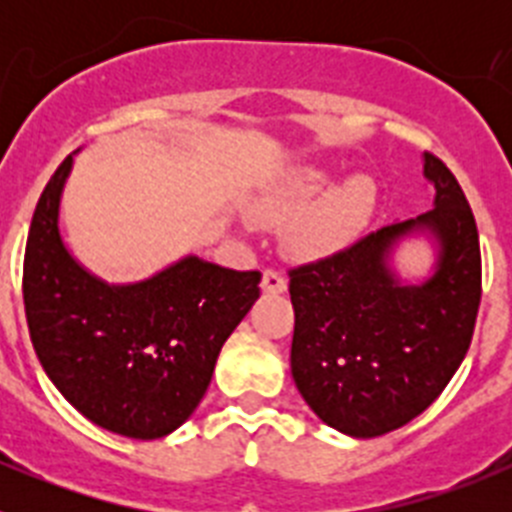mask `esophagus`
Returning <instances> with one entry per match:
<instances>
[{
	"mask_svg": "<svg viewBox=\"0 0 512 512\" xmlns=\"http://www.w3.org/2000/svg\"><path fill=\"white\" fill-rule=\"evenodd\" d=\"M261 289H264L266 295H282L287 292V277H284L282 271H264V279H261Z\"/></svg>",
	"mask_w": 512,
	"mask_h": 512,
	"instance_id": "1",
	"label": "esophagus"
}]
</instances>
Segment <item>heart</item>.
<instances>
[{
  "mask_svg": "<svg viewBox=\"0 0 512 512\" xmlns=\"http://www.w3.org/2000/svg\"><path fill=\"white\" fill-rule=\"evenodd\" d=\"M333 174L325 169L297 171L292 182L284 187L282 202L284 210H300L321 200L302 215L300 223L292 230V248L300 256H325L346 246L369 220L377 202V187L369 176L354 174L343 179L341 184L330 189Z\"/></svg>",
  "mask_w": 512,
  "mask_h": 512,
  "instance_id": "1",
  "label": "heart"
}]
</instances>
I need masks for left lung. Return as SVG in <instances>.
I'll use <instances>...</instances> for the list:
<instances>
[{
	"label": "left lung",
	"mask_w": 512,
	"mask_h": 512,
	"mask_svg": "<svg viewBox=\"0 0 512 512\" xmlns=\"http://www.w3.org/2000/svg\"><path fill=\"white\" fill-rule=\"evenodd\" d=\"M423 176L433 210L289 271L292 379L312 413L346 436H384L418 418L472 343L482 297L477 223L454 174L431 153ZM413 240L434 253L423 278L396 266V248Z\"/></svg>",
	"instance_id": "8db88e82"
}]
</instances>
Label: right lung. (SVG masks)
Returning <instances> with one entry per match:
<instances>
[{"label": "right lung", "instance_id": "obj_1", "mask_svg": "<svg viewBox=\"0 0 512 512\" xmlns=\"http://www.w3.org/2000/svg\"><path fill=\"white\" fill-rule=\"evenodd\" d=\"M76 153L40 194L27 235L30 341L43 372L84 418L120 436L164 438L205 397L220 348L259 300L261 274L189 253L140 282H104L61 235Z\"/></svg>", "mask_w": 512, "mask_h": 512}]
</instances>
